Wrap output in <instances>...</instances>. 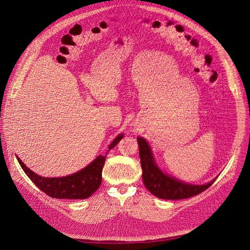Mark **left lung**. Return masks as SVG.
<instances>
[{
	"label": "left lung",
	"mask_w": 250,
	"mask_h": 250,
	"mask_svg": "<svg viewBox=\"0 0 250 250\" xmlns=\"http://www.w3.org/2000/svg\"><path fill=\"white\" fill-rule=\"evenodd\" d=\"M137 140L139 144L143 183L155 197L164 200L188 199L206 190L215 181L214 179L204 186H192L167 176L155 165L150 147L147 142L141 137H138Z\"/></svg>",
	"instance_id": "obj_1"
}]
</instances>
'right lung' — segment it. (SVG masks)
<instances>
[{
    "label": "right lung",
    "instance_id": "right-lung-1",
    "mask_svg": "<svg viewBox=\"0 0 250 250\" xmlns=\"http://www.w3.org/2000/svg\"><path fill=\"white\" fill-rule=\"evenodd\" d=\"M123 135L117 136L114 141L109 145V149L113 147L123 139ZM109 151V150H108ZM106 155H99L98 158L89 164L83 170L61 178H47L41 177L39 175L32 172L25 165L17 158L21 167L27 175L35 186L41 189L46 195L55 199H87L94 193L102 182V170L107 158Z\"/></svg>",
    "mask_w": 250,
    "mask_h": 250
}]
</instances>
